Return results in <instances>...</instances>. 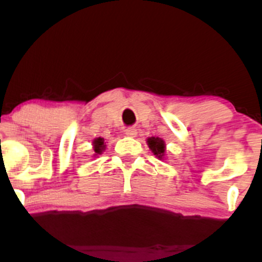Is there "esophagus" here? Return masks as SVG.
<instances>
[{
    "label": "esophagus",
    "instance_id": "1",
    "mask_svg": "<svg viewBox=\"0 0 262 262\" xmlns=\"http://www.w3.org/2000/svg\"><path fill=\"white\" fill-rule=\"evenodd\" d=\"M137 134H138V130L134 127H130V128L125 129V135H127V137L134 138V137H137Z\"/></svg>",
    "mask_w": 262,
    "mask_h": 262
}]
</instances>
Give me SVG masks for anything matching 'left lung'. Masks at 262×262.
<instances>
[{"label":"left lung","mask_w":262,"mask_h":262,"mask_svg":"<svg viewBox=\"0 0 262 262\" xmlns=\"http://www.w3.org/2000/svg\"><path fill=\"white\" fill-rule=\"evenodd\" d=\"M146 144H148L149 149L151 150V152L154 154L159 160H164L165 159V152H166V144L161 138L158 137H151L146 139Z\"/></svg>","instance_id":"obj_1"}]
</instances>
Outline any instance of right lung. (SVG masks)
Returning a JSON list of instances; mask_svg holds the SVG:
<instances>
[{"label": "right lung", "instance_id": "1", "mask_svg": "<svg viewBox=\"0 0 262 262\" xmlns=\"http://www.w3.org/2000/svg\"><path fill=\"white\" fill-rule=\"evenodd\" d=\"M92 146H93V156H95V158L96 156L101 155L102 152L106 150V143H104L103 138H101V137L93 139Z\"/></svg>", "mask_w": 262, "mask_h": 262}]
</instances>
